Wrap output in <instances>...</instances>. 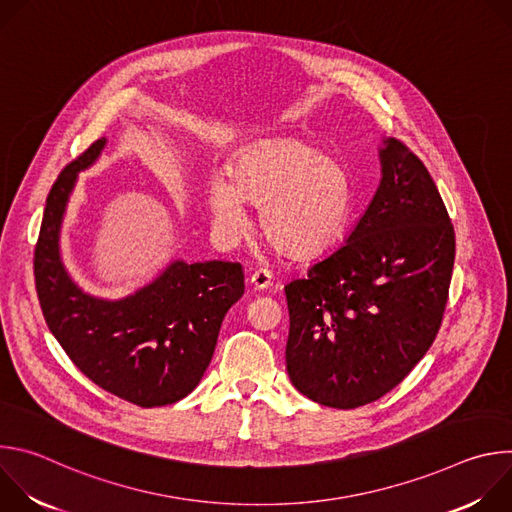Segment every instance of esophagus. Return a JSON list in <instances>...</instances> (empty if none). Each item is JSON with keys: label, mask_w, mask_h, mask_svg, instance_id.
Returning <instances> with one entry per match:
<instances>
[{"label": "esophagus", "mask_w": 512, "mask_h": 512, "mask_svg": "<svg viewBox=\"0 0 512 512\" xmlns=\"http://www.w3.org/2000/svg\"><path fill=\"white\" fill-rule=\"evenodd\" d=\"M249 281H251V285H253L255 289H267V287L273 285L271 273H269L267 269H257V271L251 275Z\"/></svg>", "instance_id": "1"}]
</instances>
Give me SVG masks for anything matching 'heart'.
<instances>
[{
  "instance_id": "b5f03b06",
  "label": "heart",
  "mask_w": 512,
  "mask_h": 512,
  "mask_svg": "<svg viewBox=\"0 0 512 512\" xmlns=\"http://www.w3.org/2000/svg\"><path fill=\"white\" fill-rule=\"evenodd\" d=\"M208 208L225 233L247 229L245 200L261 206V229L283 255L312 259L346 231L352 184L344 166L298 137H267L245 145L227 174H212Z\"/></svg>"
}]
</instances>
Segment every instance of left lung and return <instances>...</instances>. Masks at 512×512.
<instances>
[{"instance_id": "1", "label": "left lung", "mask_w": 512, "mask_h": 512, "mask_svg": "<svg viewBox=\"0 0 512 512\" xmlns=\"http://www.w3.org/2000/svg\"><path fill=\"white\" fill-rule=\"evenodd\" d=\"M381 182L344 245L285 285L287 375L308 399L354 409L397 387L442 326L456 235L423 162L383 139Z\"/></svg>"}]
</instances>
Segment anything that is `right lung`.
<instances>
[{"instance_id":"obj_1","label":"right lung","mask_w":512,"mask_h":512,"mask_svg":"<svg viewBox=\"0 0 512 512\" xmlns=\"http://www.w3.org/2000/svg\"><path fill=\"white\" fill-rule=\"evenodd\" d=\"M107 139L70 162L54 182L34 251L44 320L77 369L101 389L139 407L170 405L200 383L225 314L245 294L241 263L172 261L152 283L121 300L83 291L60 255V229L79 172Z\"/></svg>"}]
</instances>
